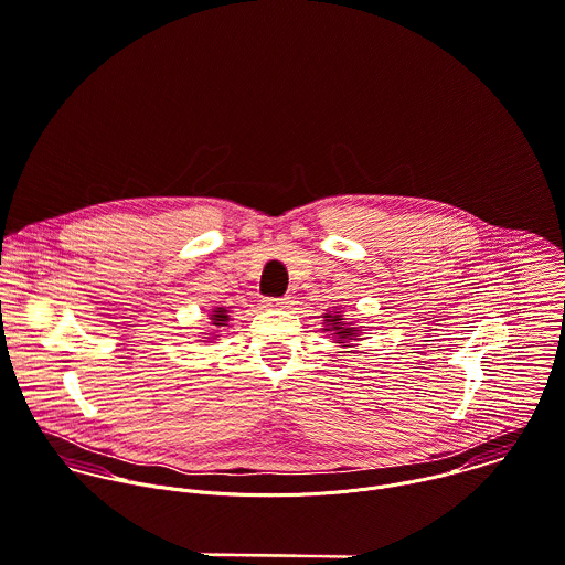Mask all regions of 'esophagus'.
I'll return each instance as SVG.
<instances>
[{"label":"esophagus","mask_w":565,"mask_h":565,"mask_svg":"<svg viewBox=\"0 0 565 565\" xmlns=\"http://www.w3.org/2000/svg\"><path fill=\"white\" fill-rule=\"evenodd\" d=\"M289 298H265L263 300V307L265 309H285V307H289Z\"/></svg>","instance_id":"esophagus-1"}]
</instances>
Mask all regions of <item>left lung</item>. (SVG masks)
I'll use <instances>...</instances> for the list:
<instances>
[{
	"mask_svg": "<svg viewBox=\"0 0 565 565\" xmlns=\"http://www.w3.org/2000/svg\"><path fill=\"white\" fill-rule=\"evenodd\" d=\"M324 329L327 333H331V338L340 344V347H351V342L360 340V327H353L351 322H347V318L340 311L333 313H324Z\"/></svg>",
	"mask_w": 565,
	"mask_h": 565,
	"instance_id": "8db88e82",
	"label": "left lung"
}]
</instances>
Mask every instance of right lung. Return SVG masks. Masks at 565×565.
<instances>
[{
	"label": "right lung",
	"instance_id": "right-lung-1",
	"mask_svg": "<svg viewBox=\"0 0 565 565\" xmlns=\"http://www.w3.org/2000/svg\"><path fill=\"white\" fill-rule=\"evenodd\" d=\"M210 320H212L214 327H227V322H230V311H227L225 307H216V309L212 311ZM203 342H205V340H203Z\"/></svg>",
	"mask_w": 565,
	"mask_h": 565
}]
</instances>
